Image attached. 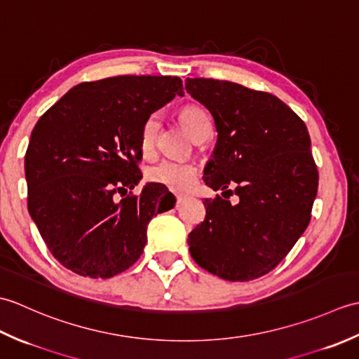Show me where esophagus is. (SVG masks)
Returning <instances> with one entry per match:
<instances>
[{
    "mask_svg": "<svg viewBox=\"0 0 359 359\" xmlns=\"http://www.w3.org/2000/svg\"><path fill=\"white\" fill-rule=\"evenodd\" d=\"M184 201H185V196H182V194H177V196H175V202H177V205H179V203H182Z\"/></svg>",
    "mask_w": 359,
    "mask_h": 359,
    "instance_id": "esophagus-1",
    "label": "esophagus"
}]
</instances>
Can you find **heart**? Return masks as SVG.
Listing matches in <instances>:
<instances>
[{
	"label": "heart",
	"instance_id": "b5f03b06",
	"mask_svg": "<svg viewBox=\"0 0 359 359\" xmlns=\"http://www.w3.org/2000/svg\"><path fill=\"white\" fill-rule=\"evenodd\" d=\"M180 120L188 128V131L194 137L199 134L203 128L210 126V117L205 109L197 104H188L184 106L179 112ZM160 129V117L157 114H152L142 126L140 131V148L143 152H151L156 147L157 135ZM197 168L196 165L185 162V160H175V158H163L158 163L151 166L147 177L152 184L163 185L172 191H185L193 185L196 179Z\"/></svg>",
	"mask_w": 359,
	"mask_h": 359
}]
</instances>
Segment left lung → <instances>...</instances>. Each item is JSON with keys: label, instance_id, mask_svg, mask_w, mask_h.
<instances>
[{"label": "left lung", "instance_id": "obj_1", "mask_svg": "<svg viewBox=\"0 0 359 359\" xmlns=\"http://www.w3.org/2000/svg\"><path fill=\"white\" fill-rule=\"evenodd\" d=\"M185 88L211 112L217 131L205 184L215 191L236 187L239 196L236 205L220 196L205 199L207 216L188 236L189 253L222 279L261 278L310 222L318 168L307 126L262 90L212 79H187Z\"/></svg>", "mask_w": 359, "mask_h": 359}]
</instances>
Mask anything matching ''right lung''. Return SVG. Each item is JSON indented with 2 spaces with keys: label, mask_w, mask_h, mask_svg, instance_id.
<instances>
[{
  "label": "right lung",
  "mask_w": 359,
  "mask_h": 359,
  "mask_svg": "<svg viewBox=\"0 0 359 359\" xmlns=\"http://www.w3.org/2000/svg\"><path fill=\"white\" fill-rule=\"evenodd\" d=\"M175 95L184 97L179 77L118 75L80 83L36 121L25 157L27 210L67 270L93 279L128 270L152 216L174 207L163 185L131 189L142 179L144 120Z\"/></svg>",
  "instance_id": "add662e5"
}]
</instances>
